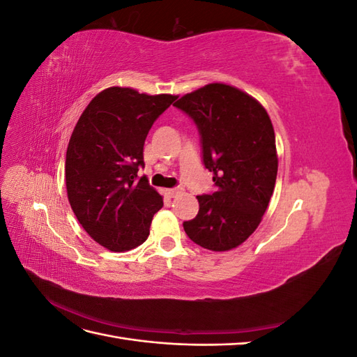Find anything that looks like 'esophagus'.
I'll use <instances>...</instances> for the list:
<instances>
[{
	"mask_svg": "<svg viewBox=\"0 0 357 357\" xmlns=\"http://www.w3.org/2000/svg\"><path fill=\"white\" fill-rule=\"evenodd\" d=\"M178 192H180V189H178V188H174V189H169V190H168V195H169L171 198H174V197L177 195V193H178Z\"/></svg>",
	"mask_w": 357,
	"mask_h": 357,
	"instance_id": "esophagus-1",
	"label": "esophagus"
}]
</instances>
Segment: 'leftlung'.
I'll list each match as a JSON object with an SVG mask.
<instances>
[{
	"mask_svg": "<svg viewBox=\"0 0 357 357\" xmlns=\"http://www.w3.org/2000/svg\"><path fill=\"white\" fill-rule=\"evenodd\" d=\"M174 105L198 126L202 162L218 186L197 197L199 211L183 228L204 248L231 250L256 231L273 197L278 158L271 119L253 96L225 83L205 84Z\"/></svg>",
	"mask_w": 357,
	"mask_h": 357,
	"instance_id": "8db88e82",
	"label": "left lung"
}]
</instances>
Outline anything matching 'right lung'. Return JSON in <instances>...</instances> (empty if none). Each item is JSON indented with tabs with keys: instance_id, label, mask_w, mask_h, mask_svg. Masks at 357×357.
Here are the masks:
<instances>
[{
	"instance_id": "1",
	"label": "right lung",
	"mask_w": 357,
	"mask_h": 357,
	"mask_svg": "<svg viewBox=\"0 0 357 357\" xmlns=\"http://www.w3.org/2000/svg\"><path fill=\"white\" fill-rule=\"evenodd\" d=\"M176 98L113 86L89 102L71 134L66 159L70 205L83 229L112 252L143 244L164 205L137 172L144 168L150 128Z\"/></svg>"
}]
</instances>
